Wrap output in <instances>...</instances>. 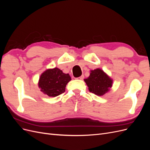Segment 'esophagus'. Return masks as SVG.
I'll return each mask as SVG.
<instances>
[{
  "label": "esophagus",
  "mask_w": 150,
  "mask_h": 150,
  "mask_svg": "<svg viewBox=\"0 0 150 150\" xmlns=\"http://www.w3.org/2000/svg\"><path fill=\"white\" fill-rule=\"evenodd\" d=\"M84 78V75H82V76H81L80 77H79V78H78L77 79H80V80H83Z\"/></svg>",
  "instance_id": "obj_1"
}]
</instances>
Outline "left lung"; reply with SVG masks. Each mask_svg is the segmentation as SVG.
Here are the masks:
<instances>
[{"mask_svg": "<svg viewBox=\"0 0 150 150\" xmlns=\"http://www.w3.org/2000/svg\"><path fill=\"white\" fill-rule=\"evenodd\" d=\"M84 81L88 86L89 91L98 96L106 94L112 85V80L110 77L99 68L91 71L89 76Z\"/></svg>", "mask_w": 150, "mask_h": 150, "instance_id": "1", "label": "left lung"}]
</instances>
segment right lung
Listing matches in <instances>:
<instances>
[{
	"instance_id": "obj_1",
	"label": "right lung",
	"mask_w": 150,
	"mask_h": 150,
	"mask_svg": "<svg viewBox=\"0 0 150 150\" xmlns=\"http://www.w3.org/2000/svg\"><path fill=\"white\" fill-rule=\"evenodd\" d=\"M71 80L69 74H65L55 67L47 69L40 75L38 85L44 94L50 97H56L65 92L66 86Z\"/></svg>"
}]
</instances>
